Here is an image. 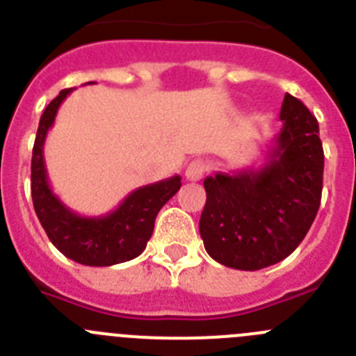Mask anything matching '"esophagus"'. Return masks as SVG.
<instances>
[{
  "mask_svg": "<svg viewBox=\"0 0 356 356\" xmlns=\"http://www.w3.org/2000/svg\"><path fill=\"white\" fill-rule=\"evenodd\" d=\"M207 169H209V165H207L205 160H193V162L187 165V169H185V178H187L188 181H200L201 178L205 176Z\"/></svg>",
  "mask_w": 356,
  "mask_h": 356,
  "instance_id": "1",
  "label": "esophagus"
}]
</instances>
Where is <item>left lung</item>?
Returning <instances> with one entry per match:
<instances>
[{"label": "left lung", "instance_id": "left-lung-1", "mask_svg": "<svg viewBox=\"0 0 356 356\" xmlns=\"http://www.w3.org/2000/svg\"><path fill=\"white\" fill-rule=\"evenodd\" d=\"M280 121L262 168L216 172L203 181L201 238L207 253L232 269L259 271L287 259L319 210L325 153L317 119L285 94Z\"/></svg>", "mask_w": 356, "mask_h": 356}]
</instances>
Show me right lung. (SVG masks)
<instances>
[{
	"label": "right lung",
	"mask_w": 356,
	"mask_h": 356,
	"mask_svg": "<svg viewBox=\"0 0 356 356\" xmlns=\"http://www.w3.org/2000/svg\"><path fill=\"white\" fill-rule=\"evenodd\" d=\"M92 83V81H89ZM72 89L60 94L40 115L31 156V200L44 232L56 250L83 266L106 267L128 262L146 250L156 213L181 187L178 175L135 188L121 205L105 216L85 217L72 212L51 191L44 163V140L55 122L58 106Z\"/></svg>",
	"instance_id": "obj_1"
}]
</instances>
